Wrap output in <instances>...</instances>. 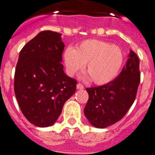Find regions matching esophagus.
I'll return each mask as SVG.
<instances>
[{
    "label": "esophagus",
    "mask_w": 155,
    "mask_h": 155,
    "mask_svg": "<svg viewBox=\"0 0 155 155\" xmlns=\"http://www.w3.org/2000/svg\"><path fill=\"white\" fill-rule=\"evenodd\" d=\"M77 89L78 90H83V89H84V86L81 84H77Z\"/></svg>",
    "instance_id": "1"
}]
</instances>
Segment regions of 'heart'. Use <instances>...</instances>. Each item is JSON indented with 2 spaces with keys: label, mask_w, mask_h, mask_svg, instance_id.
<instances>
[{
  "label": "heart",
  "mask_w": 155,
  "mask_h": 155,
  "mask_svg": "<svg viewBox=\"0 0 155 155\" xmlns=\"http://www.w3.org/2000/svg\"><path fill=\"white\" fill-rule=\"evenodd\" d=\"M68 75L73 76L84 69L87 64L88 75L98 85L110 83L118 74L124 61L120 47L105 41L86 40L74 49L68 47L63 54Z\"/></svg>",
  "instance_id": "1"
}]
</instances>
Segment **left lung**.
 <instances>
[{
    "label": "left lung",
    "instance_id": "left-lung-1",
    "mask_svg": "<svg viewBox=\"0 0 155 155\" xmlns=\"http://www.w3.org/2000/svg\"><path fill=\"white\" fill-rule=\"evenodd\" d=\"M140 82L139 60L130 50L126 65L112 81L87 88L89 99L84 115L92 126L105 128L121 120L134 102Z\"/></svg>",
    "mask_w": 155,
    "mask_h": 155
}]
</instances>
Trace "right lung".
<instances>
[{"label":"right lung","instance_id":"add662e5","mask_svg":"<svg viewBox=\"0 0 155 155\" xmlns=\"http://www.w3.org/2000/svg\"><path fill=\"white\" fill-rule=\"evenodd\" d=\"M61 35L40 32L22 49L16 67V99L26 119L38 127L56 123L76 91L77 81L65 74L61 63L65 47Z\"/></svg>","mask_w":155,"mask_h":155}]
</instances>
